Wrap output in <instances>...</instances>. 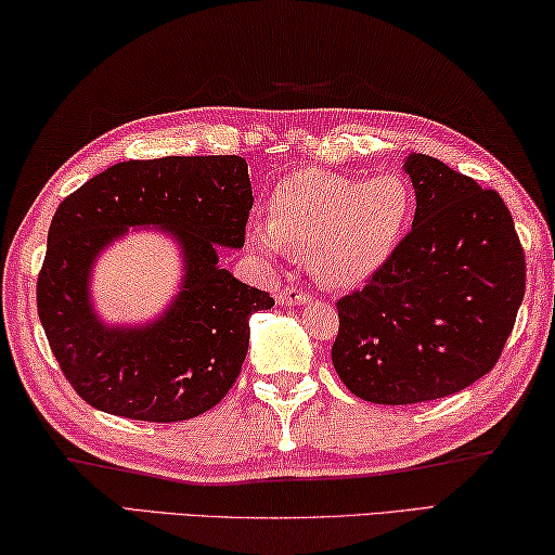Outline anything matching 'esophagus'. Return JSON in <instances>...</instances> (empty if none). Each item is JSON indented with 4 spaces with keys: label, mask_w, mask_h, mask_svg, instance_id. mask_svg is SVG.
Returning <instances> with one entry per match:
<instances>
[{
    "label": "esophagus",
    "mask_w": 555,
    "mask_h": 555,
    "mask_svg": "<svg viewBox=\"0 0 555 555\" xmlns=\"http://www.w3.org/2000/svg\"><path fill=\"white\" fill-rule=\"evenodd\" d=\"M309 299H312V295L305 293V289H297V287H283L278 293V302L285 305V307H299V305H307Z\"/></svg>",
    "instance_id": "esophagus-1"
}]
</instances>
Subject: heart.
Segmentation results:
<instances>
[{
    "label": "heart",
    "instance_id": "b5f03b06",
    "mask_svg": "<svg viewBox=\"0 0 555 555\" xmlns=\"http://www.w3.org/2000/svg\"><path fill=\"white\" fill-rule=\"evenodd\" d=\"M414 194L397 175L346 178L326 170H297L275 182L268 229H253L258 248L305 256L328 287H353L380 270L402 241Z\"/></svg>",
    "mask_w": 555,
    "mask_h": 555
}]
</instances>
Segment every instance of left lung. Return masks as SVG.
I'll return each mask as SVG.
<instances>
[{"instance_id": "8db88e82", "label": "left lung", "mask_w": 555, "mask_h": 555, "mask_svg": "<svg viewBox=\"0 0 555 555\" xmlns=\"http://www.w3.org/2000/svg\"><path fill=\"white\" fill-rule=\"evenodd\" d=\"M412 231L363 289L338 299L332 361L375 404L439 400L490 373L527 285L507 204L431 155L404 160Z\"/></svg>"}]
</instances>
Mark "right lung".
Masks as SVG:
<instances>
[{"instance_id":"obj_1","label":"right lung","mask_w":555,"mask_h":555,"mask_svg":"<svg viewBox=\"0 0 555 555\" xmlns=\"http://www.w3.org/2000/svg\"><path fill=\"white\" fill-rule=\"evenodd\" d=\"M253 190L238 155L126 160L65 197L48 229L36 302L67 383L87 404L139 422H184L223 400L248 351V319L275 305L219 266L243 248ZM129 228H160L179 243L183 283L143 325H106L89 278Z\"/></svg>"}]
</instances>
